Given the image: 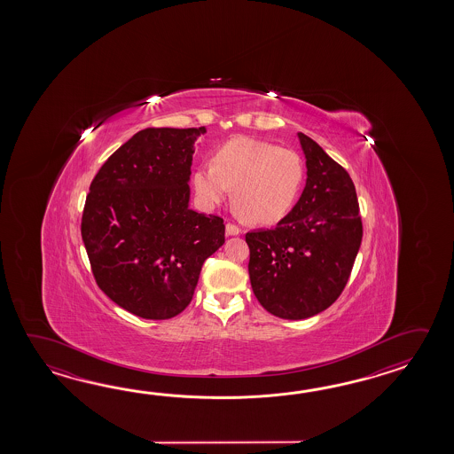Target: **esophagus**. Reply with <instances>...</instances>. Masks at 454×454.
I'll return each instance as SVG.
<instances>
[{
  "label": "esophagus",
  "instance_id": "1",
  "mask_svg": "<svg viewBox=\"0 0 454 454\" xmlns=\"http://www.w3.org/2000/svg\"><path fill=\"white\" fill-rule=\"evenodd\" d=\"M241 233V229L239 225H235V223H229L225 225V235L227 237H231V235H239Z\"/></svg>",
  "mask_w": 454,
  "mask_h": 454
}]
</instances>
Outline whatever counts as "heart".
Segmentation results:
<instances>
[{"label":"heart","instance_id":"b5f03b06","mask_svg":"<svg viewBox=\"0 0 454 454\" xmlns=\"http://www.w3.org/2000/svg\"><path fill=\"white\" fill-rule=\"evenodd\" d=\"M305 176L303 160L294 149L253 137H233L214 153L213 162L198 165L194 192L214 207L233 190L239 213L253 223H279L292 211Z\"/></svg>","mask_w":454,"mask_h":454}]
</instances>
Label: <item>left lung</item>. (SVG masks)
<instances>
[{"label": "left lung", "instance_id": "obj_1", "mask_svg": "<svg viewBox=\"0 0 454 454\" xmlns=\"http://www.w3.org/2000/svg\"><path fill=\"white\" fill-rule=\"evenodd\" d=\"M307 184L276 227L248 231L251 289L262 309L305 319L331 307L348 284L362 243L356 186L344 167L299 133Z\"/></svg>", "mask_w": 454, "mask_h": 454}]
</instances>
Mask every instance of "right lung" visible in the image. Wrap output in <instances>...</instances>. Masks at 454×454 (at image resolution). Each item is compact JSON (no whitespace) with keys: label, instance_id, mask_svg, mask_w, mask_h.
I'll use <instances>...</instances> for the list:
<instances>
[{"label":"right lung","instance_id":"1","mask_svg":"<svg viewBox=\"0 0 454 454\" xmlns=\"http://www.w3.org/2000/svg\"><path fill=\"white\" fill-rule=\"evenodd\" d=\"M206 128H145L97 172L81 235L97 286L145 319L174 318L225 241L219 215L190 209L194 141Z\"/></svg>","mask_w":454,"mask_h":454}]
</instances>
